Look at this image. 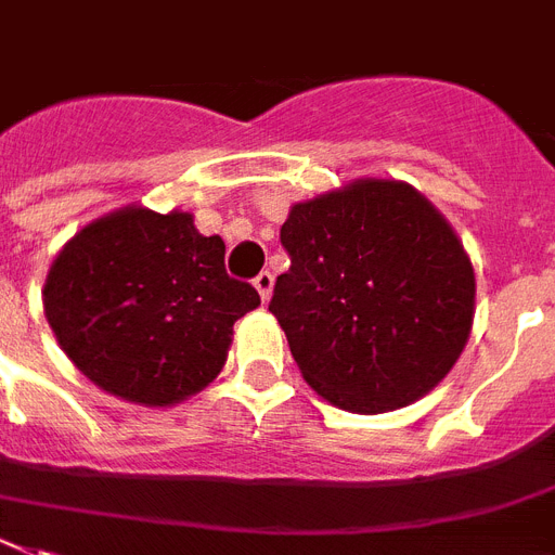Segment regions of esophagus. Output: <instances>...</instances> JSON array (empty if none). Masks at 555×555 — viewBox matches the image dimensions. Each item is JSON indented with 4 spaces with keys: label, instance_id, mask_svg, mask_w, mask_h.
Instances as JSON below:
<instances>
[{
    "label": "esophagus",
    "instance_id": "esophagus-1",
    "mask_svg": "<svg viewBox=\"0 0 555 555\" xmlns=\"http://www.w3.org/2000/svg\"><path fill=\"white\" fill-rule=\"evenodd\" d=\"M254 287L259 291V296H262V301L270 299V291H273V273L270 270H262L259 276L254 279Z\"/></svg>",
    "mask_w": 555,
    "mask_h": 555
}]
</instances>
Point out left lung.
Listing matches in <instances>:
<instances>
[{"instance_id":"obj_1","label":"left lung","mask_w":555,"mask_h":555,"mask_svg":"<svg viewBox=\"0 0 555 555\" xmlns=\"http://www.w3.org/2000/svg\"><path fill=\"white\" fill-rule=\"evenodd\" d=\"M279 240L291 268L268 310L321 398L378 414L446 378L472 333L474 270L412 185L358 180L299 203Z\"/></svg>"}]
</instances>
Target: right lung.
<instances>
[{
  "label": "right lung",
  "mask_w": 555,
  "mask_h": 555,
  "mask_svg": "<svg viewBox=\"0 0 555 555\" xmlns=\"http://www.w3.org/2000/svg\"><path fill=\"white\" fill-rule=\"evenodd\" d=\"M259 305L228 276L225 242L191 214L124 208L55 256L44 315L78 370L132 403L169 406L217 378L234 321Z\"/></svg>",
  "instance_id": "add662e5"
}]
</instances>
